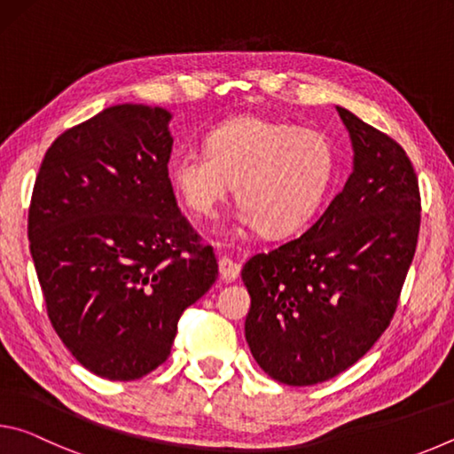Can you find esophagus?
Segmentation results:
<instances>
[{
	"label": "esophagus",
	"instance_id": "obj_1",
	"mask_svg": "<svg viewBox=\"0 0 454 454\" xmlns=\"http://www.w3.org/2000/svg\"><path fill=\"white\" fill-rule=\"evenodd\" d=\"M218 268H220V276H222V278H224L226 282H232V280L238 278V276H240V264L234 262L232 258L222 256V258L218 260Z\"/></svg>",
	"mask_w": 454,
	"mask_h": 454
}]
</instances>
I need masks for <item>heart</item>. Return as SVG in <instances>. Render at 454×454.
I'll use <instances>...</instances> for the list:
<instances>
[{
  "instance_id": "obj_1",
  "label": "heart",
  "mask_w": 454,
  "mask_h": 454,
  "mask_svg": "<svg viewBox=\"0 0 454 454\" xmlns=\"http://www.w3.org/2000/svg\"><path fill=\"white\" fill-rule=\"evenodd\" d=\"M168 174L196 216H214L236 184L246 224L284 236L301 228L325 200L334 178V152L314 129L242 116L214 128L206 152L176 153Z\"/></svg>"
}]
</instances>
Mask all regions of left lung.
Listing matches in <instances>:
<instances>
[{"instance_id": "8db88e82", "label": "left lung", "mask_w": 454, "mask_h": 454, "mask_svg": "<svg viewBox=\"0 0 454 454\" xmlns=\"http://www.w3.org/2000/svg\"><path fill=\"white\" fill-rule=\"evenodd\" d=\"M355 170L302 236L252 256L246 342L282 384L310 387L363 358L393 320L417 250L419 178L403 145L336 107Z\"/></svg>"}]
</instances>
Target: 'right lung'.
Returning a JSON list of instances; mask_svg holds the SVG:
<instances>
[{
    "mask_svg": "<svg viewBox=\"0 0 454 454\" xmlns=\"http://www.w3.org/2000/svg\"><path fill=\"white\" fill-rule=\"evenodd\" d=\"M170 118L106 107L56 137L34 184L27 236L50 322L102 379L164 364L182 312L218 278L168 178Z\"/></svg>",
    "mask_w": 454,
    "mask_h": 454,
    "instance_id": "add662e5",
    "label": "right lung"
}]
</instances>
